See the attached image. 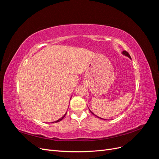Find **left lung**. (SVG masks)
Segmentation results:
<instances>
[{"instance_id": "8db88e82", "label": "left lung", "mask_w": 159, "mask_h": 159, "mask_svg": "<svg viewBox=\"0 0 159 159\" xmlns=\"http://www.w3.org/2000/svg\"><path fill=\"white\" fill-rule=\"evenodd\" d=\"M122 54H123V55H125V56H127V57H129V58H131V56H130V55H129V53L127 52V51H123V52H122ZM90 111V110H89ZM90 112L91 113H92V114H93L94 115H95L93 113H92V112H91V111H90ZM95 116L96 117H98V118H99V119H102V118H101V117H98L97 116V115H95Z\"/></svg>"}]
</instances>
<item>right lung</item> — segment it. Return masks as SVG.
I'll return each instance as SVG.
<instances>
[{
	"instance_id": "1",
	"label": "right lung",
	"mask_w": 159,
	"mask_h": 159,
	"mask_svg": "<svg viewBox=\"0 0 159 159\" xmlns=\"http://www.w3.org/2000/svg\"><path fill=\"white\" fill-rule=\"evenodd\" d=\"M66 113H65V115H64V116L63 117H62L61 119H58V120H57V121H54V122H52V123H57V122H59V121H61V120H62V119H64V117L66 116Z\"/></svg>"
}]
</instances>
